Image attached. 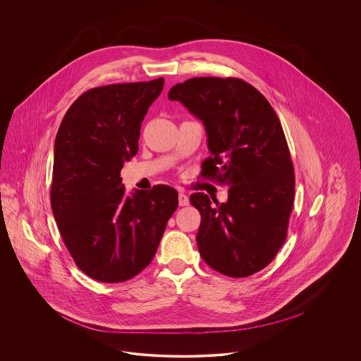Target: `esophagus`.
Returning a JSON list of instances; mask_svg holds the SVG:
<instances>
[{"label": "esophagus", "mask_w": 361, "mask_h": 361, "mask_svg": "<svg viewBox=\"0 0 361 361\" xmlns=\"http://www.w3.org/2000/svg\"><path fill=\"white\" fill-rule=\"evenodd\" d=\"M178 204L181 207L188 206L189 204L188 196L185 193H183V192L178 193Z\"/></svg>", "instance_id": "34e87169"}]
</instances>
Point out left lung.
Listing matches in <instances>:
<instances>
[{
	"label": "left lung",
	"instance_id": "8db88e82",
	"mask_svg": "<svg viewBox=\"0 0 361 361\" xmlns=\"http://www.w3.org/2000/svg\"><path fill=\"white\" fill-rule=\"evenodd\" d=\"M168 96L204 124L211 155L202 177L230 187L226 203L190 195L202 215L200 256L222 275H255L286 242L295 195L290 149L275 109L255 86L233 77H195Z\"/></svg>",
	"mask_w": 361,
	"mask_h": 361
}]
</instances>
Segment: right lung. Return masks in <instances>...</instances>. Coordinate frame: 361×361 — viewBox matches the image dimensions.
<instances>
[{"instance_id":"add662e5","label":"right lung","mask_w":361,"mask_h":361,"mask_svg":"<svg viewBox=\"0 0 361 361\" xmlns=\"http://www.w3.org/2000/svg\"><path fill=\"white\" fill-rule=\"evenodd\" d=\"M162 87L164 78L89 89L55 137L52 214L75 265L97 281L142 272L178 206L172 187L126 195L121 184L123 164L137 154L140 124Z\"/></svg>"}]
</instances>
